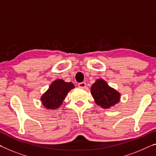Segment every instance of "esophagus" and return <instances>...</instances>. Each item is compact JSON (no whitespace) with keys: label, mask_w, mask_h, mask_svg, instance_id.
I'll list each match as a JSON object with an SVG mask.
<instances>
[{"label":"esophagus","mask_w":156,"mask_h":156,"mask_svg":"<svg viewBox=\"0 0 156 156\" xmlns=\"http://www.w3.org/2000/svg\"><path fill=\"white\" fill-rule=\"evenodd\" d=\"M78 87H80V88H85L86 87V83L85 82H82V83H78Z\"/></svg>","instance_id":"obj_1"}]
</instances>
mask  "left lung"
<instances>
[{
    "mask_svg": "<svg viewBox=\"0 0 156 156\" xmlns=\"http://www.w3.org/2000/svg\"><path fill=\"white\" fill-rule=\"evenodd\" d=\"M91 94L97 105L104 108H111L120 101V94L102 79H98L91 87Z\"/></svg>",
    "mask_w": 156,
    "mask_h": 156,
    "instance_id": "8db88e82",
    "label": "left lung"
}]
</instances>
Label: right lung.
<instances>
[{
  "label": "right lung",
  "mask_w": 156,
  "mask_h": 156,
  "mask_svg": "<svg viewBox=\"0 0 156 156\" xmlns=\"http://www.w3.org/2000/svg\"><path fill=\"white\" fill-rule=\"evenodd\" d=\"M74 88L72 83L57 79L52 82L49 89L41 97L43 105L48 109H57L62 104L68 92Z\"/></svg>",
  "instance_id": "add662e5"
}]
</instances>
